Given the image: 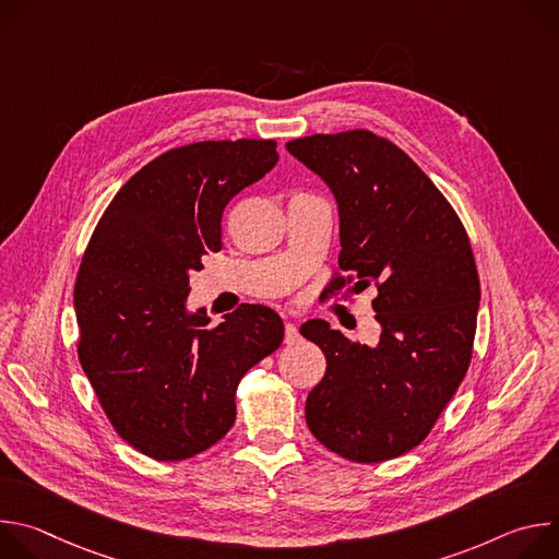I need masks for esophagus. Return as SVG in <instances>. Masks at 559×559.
Returning a JSON list of instances; mask_svg holds the SVG:
<instances>
[{
  "label": "esophagus",
  "instance_id": "1",
  "mask_svg": "<svg viewBox=\"0 0 559 559\" xmlns=\"http://www.w3.org/2000/svg\"><path fill=\"white\" fill-rule=\"evenodd\" d=\"M298 338H300L298 328H296L294 323H285V343H287V345H294Z\"/></svg>",
  "mask_w": 559,
  "mask_h": 559
}]
</instances>
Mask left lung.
I'll list each match as a JSON object with an SVG mask.
<instances>
[{"instance_id":"1","label":"left lung","mask_w":559,"mask_h":559,"mask_svg":"<svg viewBox=\"0 0 559 559\" xmlns=\"http://www.w3.org/2000/svg\"><path fill=\"white\" fill-rule=\"evenodd\" d=\"M287 150L338 203L341 272L328 294L378 292L373 347L325 321L300 325L328 360L307 395V427L345 460L397 457L429 436L471 362L480 278L466 229L409 154L384 136L311 134Z\"/></svg>"}]
</instances>
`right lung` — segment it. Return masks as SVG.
Returning a JSON list of instances; mask_svg holds the SVG:
<instances>
[{"label": "right lung", "instance_id": "1", "mask_svg": "<svg viewBox=\"0 0 559 559\" xmlns=\"http://www.w3.org/2000/svg\"><path fill=\"white\" fill-rule=\"evenodd\" d=\"M278 162L274 139L199 141L143 166L110 201L74 283L76 354L115 431L147 457L188 460L236 420V386L283 343L281 316L243 302L210 328L186 309L218 252L221 216Z\"/></svg>", "mask_w": 559, "mask_h": 559}]
</instances>
